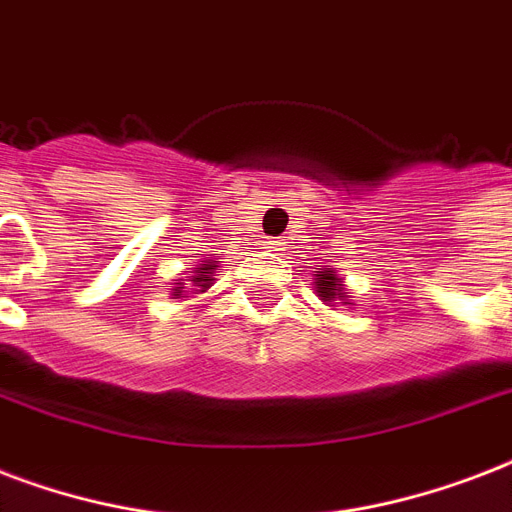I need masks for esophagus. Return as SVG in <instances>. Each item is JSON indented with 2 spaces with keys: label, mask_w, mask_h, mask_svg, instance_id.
<instances>
[{
  "label": "esophagus",
  "mask_w": 512,
  "mask_h": 512,
  "mask_svg": "<svg viewBox=\"0 0 512 512\" xmlns=\"http://www.w3.org/2000/svg\"><path fill=\"white\" fill-rule=\"evenodd\" d=\"M269 248H272V251H283V243H280V240H269Z\"/></svg>",
  "instance_id": "34e87169"
}]
</instances>
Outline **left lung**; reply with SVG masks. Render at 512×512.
Masks as SVG:
<instances>
[{"instance_id":"1","label":"left lung","mask_w":512,"mask_h":512,"mask_svg":"<svg viewBox=\"0 0 512 512\" xmlns=\"http://www.w3.org/2000/svg\"><path fill=\"white\" fill-rule=\"evenodd\" d=\"M315 288H318V296L326 304H331L334 307V301H339V304H350L347 301V296H344V288H342V280L336 275H331V269H326V272H320V275H315Z\"/></svg>"}]
</instances>
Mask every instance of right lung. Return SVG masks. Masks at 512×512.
Here are the masks:
<instances>
[{
    "instance_id": "1",
    "label": "right lung",
    "mask_w": 512,
    "mask_h": 512,
    "mask_svg": "<svg viewBox=\"0 0 512 512\" xmlns=\"http://www.w3.org/2000/svg\"><path fill=\"white\" fill-rule=\"evenodd\" d=\"M216 267H219V261L205 259L200 267L194 269L192 285H197V291L202 293V291H208V288H211V283L216 280V277H213ZM181 296H184V283H176V288H173V299H181Z\"/></svg>"
}]
</instances>
